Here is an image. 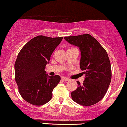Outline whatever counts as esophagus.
Instances as JSON below:
<instances>
[{
	"instance_id": "1",
	"label": "esophagus",
	"mask_w": 127,
	"mask_h": 127,
	"mask_svg": "<svg viewBox=\"0 0 127 127\" xmlns=\"http://www.w3.org/2000/svg\"><path fill=\"white\" fill-rule=\"evenodd\" d=\"M61 79H62L63 81H68L69 80V79L68 78L65 77V76H63V77L61 78Z\"/></svg>"
}]
</instances>
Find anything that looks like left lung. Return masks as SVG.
Returning <instances> with one entry per match:
<instances>
[{
    "label": "left lung",
    "instance_id": "obj_1",
    "mask_svg": "<svg viewBox=\"0 0 127 127\" xmlns=\"http://www.w3.org/2000/svg\"><path fill=\"white\" fill-rule=\"evenodd\" d=\"M64 38L79 48V65L86 74L83 85L77 81V89L71 93L72 99L84 106L96 104L105 96L111 79V64L106 51L89 34Z\"/></svg>",
    "mask_w": 127,
    "mask_h": 127
}]
</instances>
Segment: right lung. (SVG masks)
I'll return each instance as SVG.
<instances>
[{
  "label": "right lung",
  "instance_id": "right-lung-1",
  "mask_svg": "<svg viewBox=\"0 0 127 127\" xmlns=\"http://www.w3.org/2000/svg\"><path fill=\"white\" fill-rule=\"evenodd\" d=\"M63 37L38 35L26 43L18 54L14 64L15 80L20 95L34 105L48 102L60 81L59 75L48 76L45 66L62 41Z\"/></svg>",
  "mask_w": 127,
  "mask_h": 127
}]
</instances>
